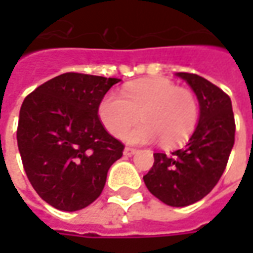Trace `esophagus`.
Masks as SVG:
<instances>
[{
  "instance_id": "1",
  "label": "esophagus",
  "mask_w": 253,
  "mask_h": 253,
  "mask_svg": "<svg viewBox=\"0 0 253 253\" xmlns=\"http://www.w3.org/2000/svg\"><path fill=\"white\" fill-rule=\"evenodd\" d=\"M133 153H136V149H135V148L126 146V148L124 149V155H125V156H132Z\"/></svg>"
}]
</instances>
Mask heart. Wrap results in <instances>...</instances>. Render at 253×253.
I'll return each mask as SVG.
<instances>
[{
  "mask_svg": "<svg viewBox=\"0 0 253 253\" xmlns=\"http://www.w3.org/2000/svg\"><path fill=\"white\" fill-rule=\"evenodd\" d=\"M98 114L104 126L115 136H122L141 116L144 122L126 131V142L146 143L159 138L165 146H174L191 136L200 111L190 90L168 79H151L126 85L122 95H105Z\"/></svg>",
  "mask_w": 253,
  "mask_h": 253,
  "instance_id": "1",
  "label": "heart"
}]
</instances>
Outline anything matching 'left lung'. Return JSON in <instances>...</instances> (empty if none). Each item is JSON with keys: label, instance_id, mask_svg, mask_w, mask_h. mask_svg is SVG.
<instances>
[{"label": "left lung", "instance_id": "left-lung-1", "mask_svg": "<svg viewBox=\"0 0 253 253\" xmlns=\"http://www.w3.org/2000/svg\"><path fill=\"white\" fill-rule=\"evenodd\" d=\"M196 92L200 121L189 143L177 151L153 153L143 181L152 194L171 207H186L206 197L221 179L235 142V120L228 94L193 73H176Z\"/></svg>", "mask_w": 253, "mask_h": 253}]
</instances>
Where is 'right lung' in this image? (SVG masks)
<instances>
[{
    "label": "right lung",
    "instance_id": "1",
    "mask_svg": "<svg viewBox=\"0 0 253 253\" xmlns=\"http://www.w3.org/2000/svg\"><path fill=\"white\" fill-rule=\"evenodd\" d=\"M120 79L64 73L26 95L16 129L25 173L52 207L77 211L100 197L124 143L104 128L98 108Z\"/></svg>",
    "mask_w": 253,
    "mask_h": 253
}]
</instances>
